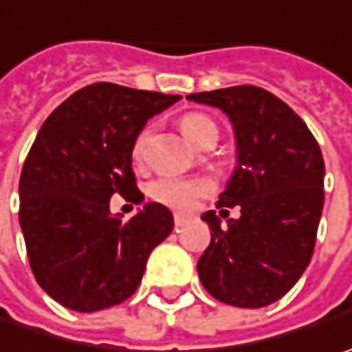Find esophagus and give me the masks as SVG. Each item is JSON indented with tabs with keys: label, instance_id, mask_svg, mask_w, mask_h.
I'll use <instances>...</instances> for the list:
<instances>
[{
	"label": "esophagus",
	"instance_id": "obj_1",
	"mask_svg": "<svg viewBox=\"0 0 352 352\" xmlns=\"http://www.w3.org/2000/svg\"><path fill=\"white\" fill-rule=\"evenodd\" d=\"M173 219H175L177 228L185 226V224H187V221H189V217H187V214H181V212H175V214H173Z\"/></svg>",
	"mask_w": 352,
	"mask_h": 352
}]
</instances>
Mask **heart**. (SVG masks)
<instances>
[{
	"instance_id": "b5f03b06",
	"label": "heart",
	"mask_w": 352,
	"mask_h": 352,
	"mask_svg": "<svg viewBox=\"0 0 352 352\" xmlns=\"http://www.w3.org/2000/svg\"><path fill=\"white\" fill-rule=\"evenodd\" d=\"M181 130L191 142L199 144L206 133L217 131V126L208 116L192 112V114H185L181 118ZM149 135H151L149 128H144L135 135L133 146H131L133 161L144 160ZM210 189H212V183L206 177H163V179H157L155 183H151L149 197L153 201L161 203V205L173 206V208H179V210H187V208H191L195 205V201L199 197L206 195Z\"/></svg>"
}]
</instances>
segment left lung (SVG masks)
Segmentation results:
<instances>
[{"label": "left lung", "instance_id": "left-lung-1", "mask_svg": "<svg viewBox=\"0 0 352 352\" xmlns=\"http://www.w3.org/2000/svg\"><path fill=\"white\" fill-rule=\"evenodd\" d=\"M221 108L236 135V169L217 206H238L222 226L201 219L210 244L199 258L201 283L236 307H266L283 298L314 256L323 210L325 163L314 133L285 102L258 86H230L187 96Z\"/></svg>", "mask_w": 352, "mask_h": 352}]
</instances>
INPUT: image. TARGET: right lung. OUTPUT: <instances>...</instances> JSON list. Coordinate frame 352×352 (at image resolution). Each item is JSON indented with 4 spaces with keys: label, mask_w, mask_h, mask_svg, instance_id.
Wrapping results in <instances>:
<instances>
[{
    "label": "right lung",
    "mask_w": 352,
    "mask_h": 352,
    "mask_svg": "<svg viewBox=\"0 0 352 352\" xmlns=\"http://www.w3.org/2000/svg\"><path fill=\"white\" fill-rule=\"evenodd\" d=\"M181 96L112 82L85 86L41 126L19 179V224L37 283L60 305L92 314L130 298L151 250L173 230L160 203L122 221L112 195L144 201L131 146Z\"/></svg>",
    "instance_id": "add662e5"
}]
</instances>
